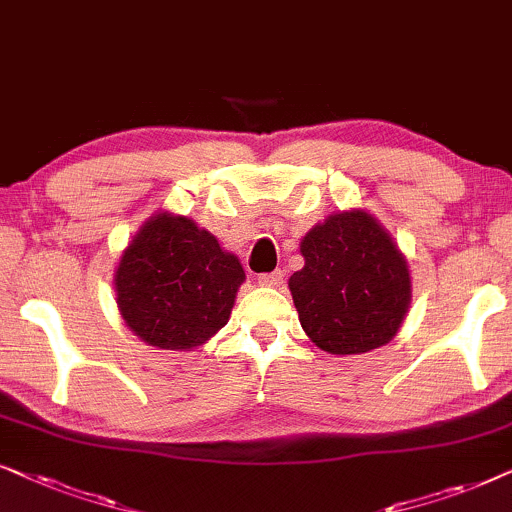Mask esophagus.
Listing matches in <instances>:
<instances>
[{"label": "esophagus", "instance_id": "esophagus-1", "mask_svg": "<svg viewBox=\"0 0 512 512\" xmlns=\"http://www.w3.org/2000/svg\"><path fill=\"white\" fill-rule=\"evenodd\" d=\"M283 271L276 269L271 271V274H262L257 281H260V285H264V288H278V285H283Z\"/></svg>", "mask_w": 512, "mask_h": 512}]
</instances>
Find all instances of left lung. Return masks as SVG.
<instances>
[{
  "mask_svg": "<svg viewBox=\"0 0 512 512\" xmlns=\"http://www.w3.org/2000/svg\"><path fill=\"white\" fill-rule=\"evenodd\" d=\"M304 267L288 288L306 337L335 356L391 342L412 302L405 252L363 208L339 210L306 231Z\"/></svg>",
  "mask_w": 512,
  "mask_h": 512,
  "instance_id": "8db88e82",
  "label": "left lung"
}]
</instances>
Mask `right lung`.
<instances>
[{"label":"right lung","mask_w":512,"mask_h":512,"mask_svg":"<svg viewBox=\"0 0 512 512\" xmlns=\"http://www.w3.org/2000/svg\"><path fill=\"white\" fill-rule=\"evenodd\" d=\"M243 264L194 220L159 210L138 229L114 269L128 330L154 349H199L227 325Z\"/></svg>","instance_id":"obj_1"}]
</instances>
